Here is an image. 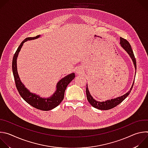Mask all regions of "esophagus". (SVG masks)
I'll list each match as a JSON object with an SVG mask.
<instances>
[{
	"label": "esophagus",
	"instance_id": "1",
	"mask_svg": "<svg viewBox=\"0 0 148 148\" xmlns=\"http://www.w3.org/2000/svg\"><path fill=\"white\" fill-rule=\"evenodd\" d=\"M76 73H77V74H80V71H79V70H77L76 71Z\"/></svg>",
	"mask_w": 148,
	"mask_h": 148
}]
</instances>
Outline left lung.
<instances>
[{
    "mask_svg": "<svg viewBox=\"0 0 148 148\" xmlns=\"http://www.w3.org/2000/svg\"><path fill=\"white\" fill-rule=\"evenodd\" d=\"M120 45H121V47L129 54L130 57L132 59V62L134 63L135 69L136 71V60H135L134 54L133 53L132 49L131 48V46L130 43L126 39L123 38L122 37H120ZM135 73H136V71H135ZM134 81H135V79L134 80V82L132 83V85L130 90L126 94H125L124 95H123L121 97H116V98H112V99H108L107 101H101V102L95 100L91 96V94L89 91L87 84L86 94H87V99H88L89 103L92 105L93 107H94L95 108H97V109L101 110H110V109H111L112 108H114L116 106H117L118 105H119L120 103H121L126 97H127L129 95V94H130V92H131V90L133 88Z\"/></svg>",
    "mask_w": 148,
    "mask_h": 148,
    "instance_id": "obj_1",
    "label": "left lung"
}]
</instances>
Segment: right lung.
Wrapping results in <instances>:
<instances>
[{"label":"right lung","instance_id":"add662e5","mask_svg":"<svg viewBox=\"0 0 148 148\" xmlns=\"http://www.w3.org/2000/svg\"><path fill=\"white\" fill-rule=\"evenodd\" d=\"M41 36L38 35L34 37L26 38L17 49L14 54L12 61V70L15 81L16 86L18 92L23 99L32 107L42 111H49L57 107L64 99V92L69 84L75 78V73H71L61 79L57 84L56 91L51 96L47 98L41 97L36 94L31 92L21 81L18 74L17 69V58L18 53L22 49L24 43L27 41L32 40L39 38Z\"/></svg>","mask_w":148,"mask_h":148}]
</instances>
